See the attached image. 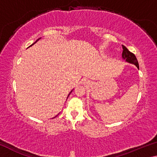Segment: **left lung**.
<instances>
[{
	"label": "left lung",
	"mask_w": 157,
	"mask_h": 157,
	"mask_svg": "<svg viewBox=\"0 0 157 157\" xmlns=\"http://www.w3.org/2000/svg\"><path fill=\"white\" fill-rule=\"evenodd\" d=\"M122 46H123V53H122V57H123V59L124 60H125V62H127L134 64L138 68V69H139V63H138L137 59L134 54H133L132 52H130L125 46H123V45H122Z\"/></svg>",
	"instance_id": "1"
}]
</instances>
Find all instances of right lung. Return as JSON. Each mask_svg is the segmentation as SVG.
<instances>
[{"instance_id":"1","label":"right lung","mask_w":157,"mask_h":157,"mask_svg":"<svg viewBox=\"0 0 157 157\" xmlns=\"http://www.w3.org/2000/svg\"><path fill=\"white\" fill-rule=\"evenodd\" d=\"M41 39V37H40V38H39V39H37V40H36V41H35V42H34V44H32V45H31V46H33V45H34V44H36V42H37V41H39V39ZM73 90H72V91H71V92H70V94H68V96H69V95H70V94H71V92H72V91H73ZM68 97H67V98H68ZM58 115H59V113H58V114H57V116H55V117H53V118H55V117H57V116H58Z\"/></svg>"}]
</instances>
